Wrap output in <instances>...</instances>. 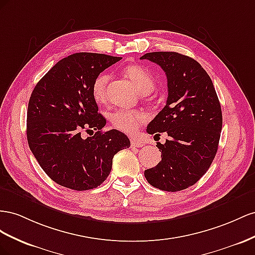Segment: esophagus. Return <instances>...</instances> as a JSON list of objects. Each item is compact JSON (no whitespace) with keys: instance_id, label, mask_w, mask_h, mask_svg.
<instances>
[{"instance_id":"34e87169","label":"esophagus","mask_w":255,"mask_h":255,"mask_svg":"<svg viewBox=\"0 0 255 255\" xmlns=\"http://www.w3.org/2000/svg\"><path fill=\"white\" fill-rule=\"evenodd\" d=\"M130 143H131L132 147H142L144 145V142L137 140V139H131L130 140Z\"/></svg>"}]
</instances>
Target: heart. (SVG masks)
Wrapping results in <instances>:
<instances>
[{
    "label": "heart",
    "mask_w": 255,
    "mask_h": 255,
    "mask_svg": "<svg viewBox=\"0 0 255 255\" xmlns=\"http://www.w3.org/2000/svg\"><path fill=\"white\" fill-rule=\"evenodd\" d=\"M126 76L131 80L141 94H149L155 89V80L141 65H128L124 68ZM110 81V75L101 72L92 84V95L97 103L104 104L107 100V87ZM112 125L121 131L133 134L137 131L141 125L147 122V115L139 110H126L119 109L110 115Z\"/></svg>",
    "instance_id": "obj_1"
}]
</instances>
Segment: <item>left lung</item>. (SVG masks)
Returning a JSON list of instances; mask_svg holds the SVG:
<instances>
[{
	"label": "left lung",
	"mask_w": 255,
	"mask_h": 255,
	"mask_svg": "<svg viewBox=\"0 0 255 255\" xmlns=\"http://www.w3.org/2000/svg\"><path fill=\"white\" fill-rule=\"evenodd\" d=\"M140 59L156 63L168 79L166 105L147 126L149 134L166 132L157 143L161 161L145 170L155 188L175 192L194 185L209 169L218 150L222 112L213 81L192 57L177 52H150Z\"/></svg>",
	"instance_id": "1"
}]
</instances>
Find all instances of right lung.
Segmentation results:
<instances>
[{
  "label": "right lung",
  "instance_id": "obj_1",
  "mask_svg": "<svg viewBox=\"0 0 255 255\" xmlns=\"http://www.w3.org/2000/svg\"><path fill=\"white\" fill-rule=\"evenodd\" d=\"M122 57L80 52L57 62L32 92L27 107L26 136L30 149L47 175L72 190L101 185L113 157L130 146L116 129L103 131L107 120L98 113L92 84L100 72ZM97 132L84 139L81 132Z\"/></svg>",
  "mask_w": 255,
  "mask_h": 255
}]
</instances>
